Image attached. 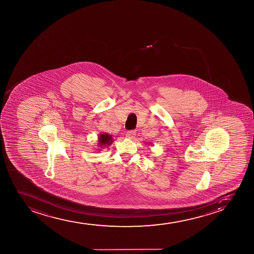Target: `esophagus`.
<instances>
[{"label":"esophagus","mask_w":254,"mask_h":254,"mask_svg":"<svg viewBox=\"0 0 254 254\" xmlns=\"http://www.w3.org/2000/svg\"><path fill=\"white\" fill-rule=\"evenodd\" d=\"M135 134H136L135 130H128V131L126 133V137L129 138V139H133V138L135 136Z\"/></svg>","instance_id":"obj_1"}]
</instances>
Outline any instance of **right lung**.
I'll use <instances>...</instances> for the list:
<instances>
[{"mask_svg": "<svg viewBox=\"0 0 254 254\" xmlns=\"http://www.w3.org/2000/svg\"><path fill=\"white\" fill-rule=\"evenodd\" d=\"M113 142V137L110 134L104 133V134H100L98 137V146L99 147H103V146H109Z\"/></svg>", "mask_w": 254, "mask_h": 254, "instance_id": "add662e5", "label": "right lung"}]
</instances>
